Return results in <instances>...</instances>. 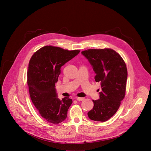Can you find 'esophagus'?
Listing matches in <instances>:
<instances>
[{"label":"esophagus","mask_w":151,"mask_h":151,"mask_svg":"<svg viewBox=\"0 0 151 151\" xmlns=\"http://www.w3.org/2000/svg\"><path fill=\"white\" fill-rule=\"evenodd\" d=\"M76 100H78V101H83L84 99V98H81V97H76Z\"/></svg>","instance_id":"34e87169"}]
</instances>
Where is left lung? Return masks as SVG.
<instances>
[{
	"mask_svg": "<svg viewBox=\"0 0 151 151\" xmlns=\"http://www.w3.org/2000/svg\"><path fill=\"white\" fill-rule=\"evenodd\" d=\"M88 60L101 84L100 98L92 100L93 107L88 113L90 119L105 122L117 111L125 97L127 69L121 55L111 49H90L81 52Z\"/></svg>",
	"mask_w": 151,
	"mask_h": 151,
	"instance_id": "obj_1",
	"label": "left lung"
}]
</instances>
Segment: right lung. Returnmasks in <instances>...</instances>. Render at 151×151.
Wrapping results in <instances>:
<instances>
[{"instance_id":"add662e5","label":"right lung","mask_w":151,"mask_h":151,"mask_svg":"<svg viewBox=\"0 0 151 151\" xmlns=\"http://www.w3.org/2000/svg\"><path fill=\"white\" fill-rule=\"evenodd\" d=\"M80 52L45 46L36 51L29 61L27 84L30 99L39 114L50 123L58 124L67 118L72 100L64 97L60 100L55 84L61 67Z\"/></svg>"}]
</instances>
